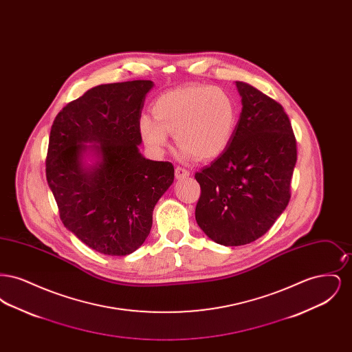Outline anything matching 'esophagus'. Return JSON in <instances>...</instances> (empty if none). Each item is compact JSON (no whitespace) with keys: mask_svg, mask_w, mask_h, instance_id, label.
I'll list each match as a JSON object with an SVG mask.
<instances>
[{"mask_svg":"<svg viewBox=\"0 0 352 352\" xmlns=\"http://www.w3.org/2000/svg\"><path fill=\"white\" fill-rule=\"evenodd\" d=\"M187 177H190V171H188V170L179 168V166L175 168V178H177V179H184V178H187Z\"/></svg>","mask_w":352,"mask_h":352,"instance_id":"obj_1","label":"esophagus"}]
</instances>
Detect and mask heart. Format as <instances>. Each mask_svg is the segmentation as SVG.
Returning <instances> with one entry per match:
<instances>
[{
  "instance_id": "heart-1",
  "label": "heart",
  "mask_w": 352,
  "mask_h": 352,
  "mask_svg": "<svg viewBox=\"0 0 352 352\" xmlns=\"http://www.w3.org/2000/svg\"><path fill=\"white\" fill-rule=\"evenodd\" d=\"M151 115L138 120V132L154 154H164L168 134L182 146L184 157L208 161L228 148L237 126L232 96L219 87L186 85L158 96Z\"/></svg>"
}]
</instances>
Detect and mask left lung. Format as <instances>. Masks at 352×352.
<instances>
[{
    "label": "left lung",
    "instance_id": "left-lung-1",
    "mask_svg": "<svg viewBox=\"0 0 352 352\" xmlns=\"http://www.w3.org/2000/svg\"><path fill=\"white\" fill-rule=\"evenodd\" d=\"M241 113L228 148L195 174L201 231L226 247L250 244L284 212L297 145L284 108L251 84L234 82Z\"/></svg>",
    "mask_w": 352,
    "mask_h": 352
}]
</instances>
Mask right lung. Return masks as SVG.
I'll return each mask as SVG.
<instances>
[{"instance_id": "1", "label": "right lung", "mask_w": 352, "mask_h": 352, "mask_svg": "<svg viewBox=\"0 0 352 352\" xmlns=\"http://www.w3.org/2000/svg\"><path fill=\"white\" fill-rule=\"evenodd\" d=\"M151 80L102 84L54 120L46 178L68 231L102 254L126 256L151 234L153 210L174 182L170 162L146 160L138 120Z\"/></svg>"}]
</instances>
